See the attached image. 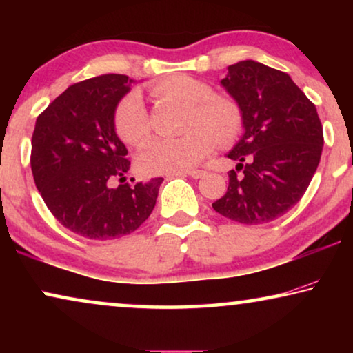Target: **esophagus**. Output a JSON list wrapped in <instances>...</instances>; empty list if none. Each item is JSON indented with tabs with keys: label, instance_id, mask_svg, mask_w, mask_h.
<instances>
[{
	"label": "esophagus",
	"instance_id": "esophagus-1",
	"mask_svg": "<svg viewBox=\"0 0 353 353\" xmlns=\"http://www.w3.org/2000/svg\"><path fill=\"white\" fill-rule=\"evenodd\" d=\"M183 173H185V175H188V176H191V178H201V176L205 175L204 170H188V172H183Z\"/></svg>",
	"mask_w": 353,
	"mask_h": 353
}]
</instances>
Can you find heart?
Wrapping results in <instances>:
<instances>
[{
	"mask_svg": "<svg viewBox=\"0 0 353 353\" xmlns=\"http://www.w3.org/2000/svg\"><path fill=\"white\" fill-rule=\"evenodd\" d=\"M210 86L191 75L167 77L151 88L159 99L186 108L183 137L156 139L139 154L138 168L144 175L178 173L196 167L216 141L226 144L243 128V112L238 103L225 94L210 93ZM114 127L119 138L130 146H141L149 138V117L141 96L130 93L114 112Z\"/></svg>",
	"mask_w": 353,
	"mask_h": 353,
	"instance_id": "heart-1",
	"label": "heart"
}]
</instances>
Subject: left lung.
<instances>
[{
	"mask_svg": "<svg viewBox=\"0 0 353 353\" xmlns=\"http://www.w3.org/2000/svg\"><path fill=\"white\" fill-rule=\"evenodd\" d=\"M220 83L243 112L244 134L228 152L238 162L228 190L212 207L239 223H268L301 201L315 175L320 117L291 77L260 62L230 65Z\"/></svg>",
	"mask_w": 353,
	"mask_h": 353,
	"instance_id": "left-lung-1",
	"label": "left lung"
}]
</instances>
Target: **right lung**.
<instances>
[{
  "label": "right lung",
  "mask_w": 353,
  "mask_h": 353,
  "mask_svg": "<svg viewBox=\"0 0 353 353\" xmlns=\"http://www.w3.org/2000/svg\"><path fill=\"white\" fill-rule=\"evenodd\" d=\"M127 75L108 74L75 83L38 115L30 165L48 209L72 233L108 241L138 230L156 205L163 178L117 188L130 170L114 112L130 91Z\"/></svg>",
  "instance_id": "1"
}]
</instances>
